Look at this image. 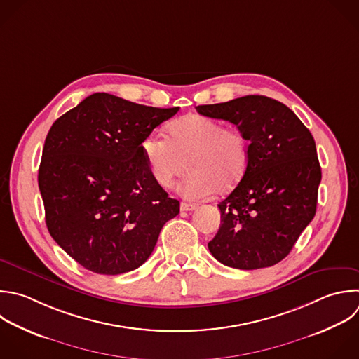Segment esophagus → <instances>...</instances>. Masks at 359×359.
<instances>
[{
    "label": "esophagus",
    "mask_w": 359,
    "mask_h": 359,
    "mask_svg": "<svg viewBox=\"0 0 359 359\" xmlns=\"http://www.w3.org/2000/svg\"><path fill=\"white\" fill-rule=\"evenodd\" d=\"M180 208H181V210H182V212H192V210H195V209H196V206H195V205L185 203V202H182V203L180 205Z\"/></svg>",
    "instance_id": "obj_1"
}]
</instances>
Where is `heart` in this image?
<instances>
[{"mask_svg":"<svg viewBox=\"0 0 359 359\" xmlns=\"http://www.w3.org/2000/svg\"><path fill=\"white\" fill-rule=\"evenodd\" d=\"M170 137L151 133L142 151L154 181L163 188L188 168L178 189L187 199L198 201L212 192L234 189L250 163V143L244 133L203 115H185L170 125Z\"/></svg>","mask_w":359,"mask_h":359,"instance_id":"b5f03b06","label":"heart"}]
</instances>
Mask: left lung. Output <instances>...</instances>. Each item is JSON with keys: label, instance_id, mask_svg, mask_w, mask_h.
I'll return each mask as SVG.
<instances>
[{"label": "left lung", "instance_id": "obj_1", "mask_svg": "<svg viewBox=\"0 0 359 359\" xmlns=\"http://www.w3.org/2000/svg\"><path fill=\"white\" fill-rule=\"evenodd\" d=\"M196 111L234 123L250 143L244 178L217 205L222 224L209 251L238 269L278 264L316 215L321 168L311 133L286 105L264 95Z\"/></svg>", "mask_w": 359, "mask_h": 359}]
</instances>
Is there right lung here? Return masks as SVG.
I'll use <instances>...</instances> for the list:
<instances>
[{"mask_svg":"<svg viewBox=\"0 0 359 359\" xmlns=\"http://www.w3.org/2000/svg\"><path fill=\"white\" fill-rule=\"evenodd\" d=\"M178 111L97 93L52 125L38 175L46 226L86 269L118 275L139 268L180 213L142 151L144 137Z\"/></svg>","mask_w":359,"mask_h":359,"instance_id":"add662e5","label":"right lung"}]
</instances>
